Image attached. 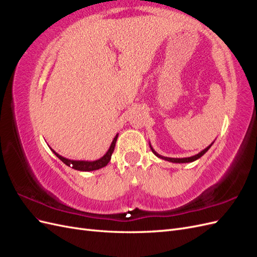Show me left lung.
Returning <instances> with one entry per match:
<instances>
[{"instance_id": "8db88e82", "label": "left lung", "mask_w": 257, "mask_h": 257, "mask_svg": "<svg viewBox=\"0 0 257 257\" xmlns=\"http://www.w3.org/2000/svg\"><path fill=\"white\" fill-rule=\"evenodd\" d=\"M214 143V142H213ZM212 143V144H213ZM212 144L211 145H209L207 148H205V149L203 150V151H200L199 153H197V154H195V155H193V157H190V158H181V159H178V158H167V157H163V155H160L157 151H155L153 148H152V146H151V144L149 143V145H150V148H151V150H152V152L157 155L158 158H160V159H162V160H165V161H168V162H172V163H179V164H180V163H191V162H194V161H196V160H198L199 158H201L203 157V155L210 149V147L212 146Z\"/></svg>"}]
</instances>
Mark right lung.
<instances>
[{
  "instance_id": "right-lung-1",
  "label": "right lung",
  "mask_w": 257,
  "mask_h": 257,
  "mask_svg": "<svg viewBox=\"0 0 257 257\" xmlns=\"http://www.w3.org/2000/svg\"><path fill=\"white\" fill-rule=\"evenodd\" d=\"M118 135L116 134L113 138V141L109 147V149L108 151L103 155L102 158L95 160V161H75V160H68L64 157H62V155L58 154L56 151L52 150L51 151L57 155V157L64 163L65 165H67L68 167H72L76 170H80V172H92V170H97L99 168H103L105 167L108 163H109L110 159H111V154L114 150V147H115V142H116V138H118Z\"/></svg>"
}]
</instances>
